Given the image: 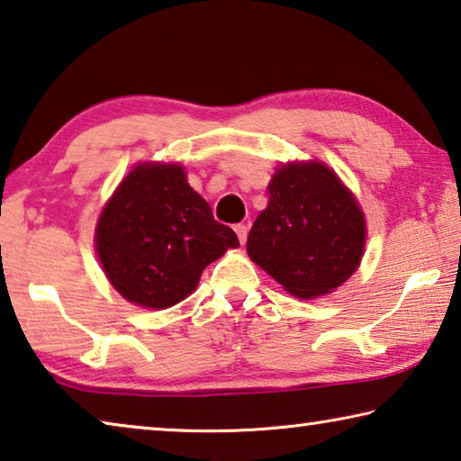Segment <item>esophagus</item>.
Here are the masks:
<instances>
[{"mask_svg":"<svg viewBox=\"0 0 461 461\" xmlns=\"http://www.w3.org/2000/svg\"><path fill=\"white\" fill-rule=\"evenodd\" d=\"M235 232H237V237H239V240H240V245H243L245 240H247L249 226H247V224H235Z\"/></svg>","mask_w":461,"mask_h":461,"instance_id":"esophagus-1","label":"esophagus"}]
</instances>
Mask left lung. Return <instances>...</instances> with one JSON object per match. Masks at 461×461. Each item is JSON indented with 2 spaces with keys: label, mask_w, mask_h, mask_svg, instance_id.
I'll use <instances>...</instances> for the list:
<instances>
[{
  "label": "left lung",
  "mask_w": 461,
  "mask_h": 461,
  "mask_svg": "<svg viewBox=\"0 0 461 461\" xmlns=\"http://www.w3.org/2000/svg\"><path fill=\"white\" fill-rule=\"evenodd\" d=\"M366 221L351 192L322 163L277 169L247 253L298 298L339 288L357 269Z\"/></svg>",
  "instance_id": "8db88e82"
}]
</instances>
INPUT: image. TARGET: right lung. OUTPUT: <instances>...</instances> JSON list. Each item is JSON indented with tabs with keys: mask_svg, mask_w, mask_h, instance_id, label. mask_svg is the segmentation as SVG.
Returning a JSON list of instances; mask_svg holds the SVG:
<instances>
[{
	"mask_svg": "<svg viewBox=\"0 0 461 461\" xmlns=\"http://www.w3.org/2000/svg\"><path fill=\"white\" fill-rule=\"evenodd\" d=\"M239 239L214 221L179 165H139L105 203L95 247L112 285L147 308H169L192 294L208 263Z\"/></svg>",
	"mask_w": 461,
	"mask_h": 461,
	"instance_id": "add662e5",
	"label": "right lung"
}]
</instances>
